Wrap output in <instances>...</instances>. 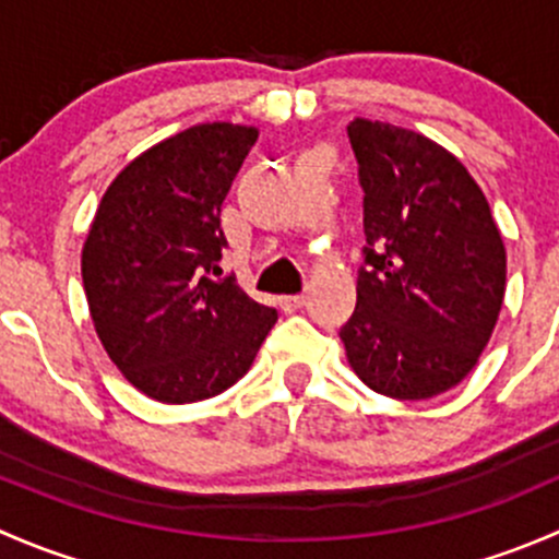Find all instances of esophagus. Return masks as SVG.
Segmentation results:
<instances>
[{
  "instance_id": "1",
  "label": "esophagus",
  "mask_w": 559,
  "mask_h": 559,
  "mask_svg": "<svg viewBox=\"0 0 559 559\" xmlns=\"http://www.w3.org/2000/svg\"><path fill=\"white\" fill-rule=\"evenodd\" d=\"M306 300H308L306 295H289V297H281L278 306L284 308L286 313H292V311H300V308L306 306Z\"/></svg>"
}]
</instances>
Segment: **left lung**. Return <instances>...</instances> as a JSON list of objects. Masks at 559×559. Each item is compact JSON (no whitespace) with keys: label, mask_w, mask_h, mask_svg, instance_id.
<instances>
[{"label":"left lung","mask_w":559,"mask_h":559,"mask_svg":"<svg viewBox=\"0 0 559 559\" xmlns=\"http://www.w3.org/2000/svg\"><path fill=\"white\" fill-rule=\"evenodd\" d=\"M365 191L357 308L341 326L348 365L373 392L427 400L460 384L492 337L506 246L454 154L384 121L348 123Z\"/></svg>","instance_id":"1"}]
</instances>
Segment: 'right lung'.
<instances>
[{
  "label": "right lung",
  "instance_id": "right-lung-1",
  "mask_svg": "<svg viewBox=\"0 0 559 559\" xmlns=\"http://www.w3.org/2000/svg\"><path fill=\"white\" fill-rule=\"evenodd\" d=\"M257 127L183 129L129 162L97 207L81 257L94 330L123 379L170 405L222 394L278 321L222 275V202Z\"/></svg>",
  "mask_w": 559,
  "mask_h": 559
}]
</instances>
